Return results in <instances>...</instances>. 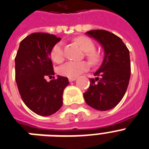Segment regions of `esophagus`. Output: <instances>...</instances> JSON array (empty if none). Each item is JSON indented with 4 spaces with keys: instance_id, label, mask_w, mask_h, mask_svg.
Listing matches in <instances>:
<instances>
[{
    "instance_id": "esophagus-1",
    "label": "esophagus",
    "mask_w": 149,
    "mask_h": 149,
    "mask_svg": "<svg viewBox=\"0 0 149 149\" xmlns=\"http://www.w3.org/2000/svg\"><path fill=\"white\" fill-rule=\"evenodd\" d=\"M75 80H76V78H69L70 82H73Z\"/></svg>"
}]
</instances>
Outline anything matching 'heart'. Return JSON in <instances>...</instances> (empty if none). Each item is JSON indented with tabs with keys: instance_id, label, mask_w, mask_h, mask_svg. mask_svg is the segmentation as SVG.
<instances>
[{
	"instance_id": "obj_1",
	"label": "heart",
	"mask_w": 149,
	"mask_h": 149,
	"mask_svg": "<svg viewBox=\"0 0 149 149\" xmlns=\"http://www.w3.org/2000/svg\"><path fill=\"white\" fill-rule=\"evenodd\" d=\"M77 43L82 47L85 52V54L91 62L94 64H97L100 60V56L97 52H94L95 45L91 39L85 37H79L75 39ZM51 58L56 63H61L63 61L64 58V45L62 42H58L53 46L51 50ZM89 68V64L85 61H70L62 66L58 69V73L62 76L69 77V78H76L82 73L87 71Z\"/></svg>"
}]
</instances>
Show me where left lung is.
<instances>
[{
  "label": "left lung",
  "mask_w": 149,
  "mask_h": 149,
  "mask_svg": "<svg viewBox=\"0 0 149 149\" xmlns=\"http://www.w3.org/2000/svg\"><path fill=\"white\" fill-rule=\"evenodd\" d=\"M103 47L101 66L90 79V87L83 96L88 105L97 110L107 111L119 103L126 92L130 77V52L121 39L104 30L85 33Z\"/></svg>",
  "instance_id": "1"
}]
</instances>
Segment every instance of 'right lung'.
Returning <instances> with one entry per match:
<instances>
[{
  "label": "right lung",
  "instance_id": "1",
  "mask_svg": "<svg viewBox=\"0 0 149 149\" xmlns=\"http://www.w3.org/2000/svg\"><path fill=\"white\" fill-rule=\"evenodd\" d=\"M60 40L54 34L31 33L21 41L15 56V81L21 97L39 116H51L60 109L63 92L69 84L68 79L61 76L46 80L47 76L55 75L50 54Z\"/></svg>",
  "mask_w": 149,
  "mask_h": 149
}]
</instances>
